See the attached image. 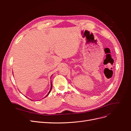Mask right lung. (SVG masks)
Returning a JSON list of instances; mask_svg holds the SVG:
<instances>
[{
  "instance_id": "obj_1",
  "label": "right lung",
  "mask_w": 131,
  "mask_h": 131,
  "mask_svg": "<svg viewBox=\"0 0 131 131\" xmlns=\"http://www.w3.org/2000/svg\"><path fill=\"white\" fill-rule=\"evenodd\" d=\"M52 82H51V88H50V91H49V93H47V94L46 95V96L45 97V98L46 97H47V96H48V95L49 94V93H50V92H51V89H52ZM31 101H33V100H30Z\"/></svg>"
}]
</instances>
